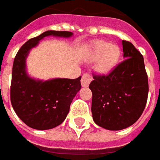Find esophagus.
I'll return each mask as SVG.
<instances>
[{
  "label": "esophagus",
  "instance_id": "esophagus-1",
  "mask_svg": "<svg viewBox=\"0 0 160 160\" xmlns=\"http://www.w3.org/2000/svg\"><path fill=\"white\" fill-rule=\"evenodd\" d=\"M91 80H92V78H91V76L88 73H86L82 76V78H81V80H80V82H81V86L82 87H84V88H87V87H88L89 85V83H90Z\"/></svg>",
  "mask_w": 160,
  "mask_h": 160
}]
</instances>
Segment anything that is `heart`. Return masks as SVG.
<instances>
[{"label": "heart", "instance_id": "1", "mask_svg": "<svg viewBox=\"0 0 160 160\" xmlns=\"http://www.w3.org/2000/svg\"><path fill=\"white\" fill-rule=\"evenodd\" d=\"M121 56L118 45L105 41H97L92 45L90 58L97 60L95 69L100 74H108L117 66Z\"/></svg>", "mask_w": 160, "mask_h": 160}]
</instances>
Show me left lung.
Returning a JSON list of instances; mask_svg holds the SVG:
<instances>
[{
    "instance_id": "obj_1",
    "label": "left lung",
    "mask_w": 160,
    "mask_h": 160,
    "mask_svg": "<svg viewBox=\"0 0 160 160\" xmlns=\"http://www.w3.org/2000/svg\"><path fill=\"white\" fill-rule=\"evenodd\" d=\"M125 60L107 76H94L92 117L107 130H121L135 123L145 108L148 76L143 58L129 42L122 41Z\"/></svg>"
}]
</instances>
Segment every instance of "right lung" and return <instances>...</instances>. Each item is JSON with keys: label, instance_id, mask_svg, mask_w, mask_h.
<instances>
[{"label": "right lung", "instance_id": "obj_1", "mask_svg": "<svg viewBox=\"0 0 160 160\" xmlns=\"http://www.w3.org/2000/svg\"><path fill=\"white\" fill-rule=\"evenodd\" d=\"M72 35V32L66 31H46L27 41L16 55L10 101L17 115L32 128L51 129L63 123L69 113L71 102L81 88V77L74 80L55 78L48 80L32 78L26 71V58L32 48L45 37L70 38Z\"/></svg>", "mask_w": 160, "mask_h": 160}]
</instances>
